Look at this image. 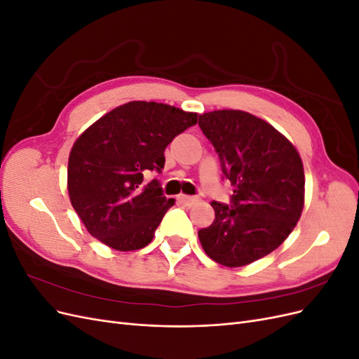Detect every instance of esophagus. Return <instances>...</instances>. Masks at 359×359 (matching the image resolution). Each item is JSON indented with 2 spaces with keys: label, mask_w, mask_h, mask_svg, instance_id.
<instances>
[{
  "label": "esophagus",
  "mask_w": 359,
  "mask_h": 359,
  "mask_svg": "<svg viewBox=\"0 0 359 359\" xmlns=\"http://www.w3.org/2000/svg\"><path fill=\"white\" fill-rule=\"evenodd\" d=\"M184 205L186 206H191V205H194V203H198V198L196 196H187V194H181V196L178 198Z\"/></svg>",
  "instance_id": "1"
}]
</instances>
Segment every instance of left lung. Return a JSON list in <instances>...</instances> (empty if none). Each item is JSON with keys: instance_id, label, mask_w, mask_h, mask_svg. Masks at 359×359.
I'll list each match as a JSON object with an SVG mask.
<instances>
[{"instance_id": "1", "label": "left lung", "mask_w": 359, "mask_h": 359, "mask_svg": "<svg viewBox=\"0 0 359 359\" xmlns=\"http://www.w3.org/2000/svg\"><path fill=\"white\" fill-rule=\"evenodd\" d=\"M203 135L233 184L232 206L211 202L215 220L198 232L217 264L245 266L283 244L297 226L306 194L298 149L278 130L235 109L199 116Z\"/></svg>"}]
</instances>
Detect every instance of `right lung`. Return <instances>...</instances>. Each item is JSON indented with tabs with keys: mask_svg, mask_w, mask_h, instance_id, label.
<instances>
[{
	"mask_svg": "<svg viewBox=\"0 0 359 359\" xmlns=\"http://www.w3.org/2000/svg\"><path fill=\"white\" fill-rule=\"evenodd\" d=\"M198 123L196 112L156 102H128L97 119L74 140L67 190L74 211L94 238L118 252L153 241L175 199L163 196L149 170L165 166L173 137Z\"/></svg>",
	"mask_w": 359,
	"mask_h": 359,
	"instance_id": "1",
	"label": "right lung"
}]
</instances>
